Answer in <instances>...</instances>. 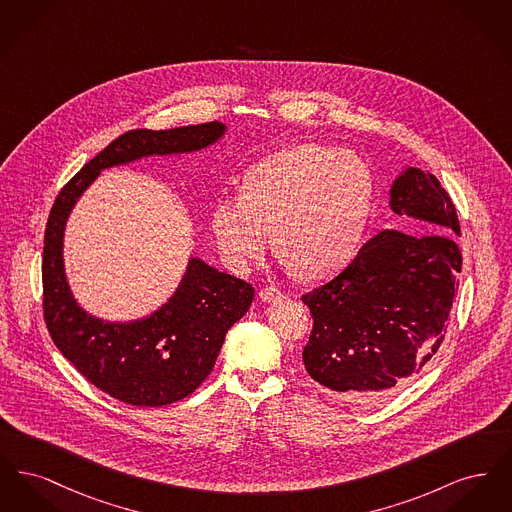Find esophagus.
<instances>
[{"mask_svg":"<svg viewBox=\"0 0 512 512\" xmlns=\"http://www.w3.org/2000/svg\"><path fill=\"white\" fill-rule=\"evenodd\" d=\"M259 297H261L265 303H272V301L284 299V293L280 292L278 288H274V286H267V288H263V290L259 292Z\"/></svg>","mask_w":512,"mask_h":512,"instance_id":"obj_1","label":"esophagus"}]
</instances>
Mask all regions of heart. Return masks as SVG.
I'll list each match as a JSON object with an SVG mask.
<instances>
[{
  "label": "heart",
  "mask_w": 512,
  "mask_h": 512,
  "mask_svg": "<svg viewBox=\"0 0 512 512\" xmlns=\"http://www.w3.org/2000/svg\"><path fill=\"white\" fill-rule=\"evenodd\" d=\"M372 174L349 149L290 147L245 172L242 195H226L211 211L222 261L238 272L257 263L272 230L290 267L313 278L338 272L365 240Z\"/></svg>",
  "instance_id": "heart-1"
}]
</instances>
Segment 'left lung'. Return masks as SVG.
<instances>
[{
    "mask_svg": "<svg viewBox=\"0 0 512 512\" xmlns=\"http://www.w3.org/2000/svg\"><path fill=\"white\" fill-rule=\"evenodd\" d=\"M390 207L436 232L382 230L340 274L301 297L315 320L305 368L349 403L384 399L420 374L445 338L459 288L463 257L453 236L461 226L438 178L409 167L391 184Z\"/></svg>",
    "mask_w": 512,
    "mask_h": 512,
    "instance_id": "8db88e82",
    "label": "left lung"
}]
</instances>
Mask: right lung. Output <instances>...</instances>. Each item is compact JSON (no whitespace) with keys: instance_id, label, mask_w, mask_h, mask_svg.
<instances>
[{"instance_id":"right-lung-1","label":"right lung","mask_w":512,"mask_h":512,"mask_svg":"<svg viewBox=\"0 0 512 512\" xmlns=\"http://www.w3.org/2000/svg\"><path fill=\"white\" fill-rule=\"evenodd\" d=\"M222 122L171 130H130L76 172L59 192L44 236V318L51 340L96 388L134 407H163L188 397L213 370L226 332L244 317L255 290L190 257L167 303L149 317L107 322L74 299L63 263L67 219L99 172L151 155L194 153L217 144Z\"/></svg>"}]
</instances>
